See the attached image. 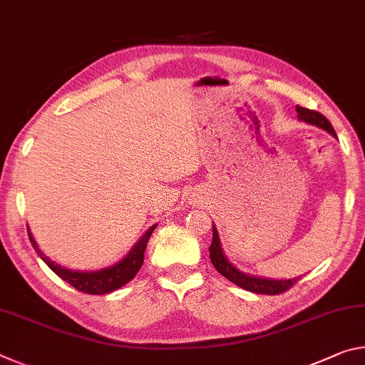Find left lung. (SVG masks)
<instances>
[{
    "mask_svg": "<svg viewBox=\"0 0 365 365\" xmlns=\"http://www.w3.org/2000/svg\"><path fill=\"white\" fill-rule=\"evenodd\" d=\"M296 113H298V117L301 120L312 123V125H317L324 130L330 132L333 137H336L335 130H333L331 123L324 114L317 113V110L307 109V108H301L296 106ZM209 257H211V262L220 275H224L227 280H230L235 285L242 287L243 289H248V292L252 293H259V294H282L288 292L296 282L299 279H293V280H267V279H259V277H251L246 275L243 272H240L238 269H235L233 265L227 261V257L224 256L220 248V242H219V235L215 227H212V243L209 246Z\"/></svg>",
    "mask_w": 365,
    "mask_h": 365,
    "instance_id": "obj_1",
    "label": "left lung"
}]
</instances>
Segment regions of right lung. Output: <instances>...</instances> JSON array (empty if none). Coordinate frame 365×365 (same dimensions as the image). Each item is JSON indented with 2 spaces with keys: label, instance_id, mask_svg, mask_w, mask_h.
Listing matches in <instances>:
<instances>
[{
  "label": "right lung",
  "instance_id": "add662e5",
  "mask_svg": "<svg viewBox=\"0 0 365 365\" xmlns=\"http://www.w3.org/2000/svg\"><path fill=\"white\" fill-rule=\"evenodd\" d=\"M154 228H156V225L151 227L150 230L141 237L140 242L135 245V248L128 252L123 261L113 265V267L103 269L98 272H73L69 269H63L61 265L49 261V259L38 250V246H36L30 230H29V238L35 251L38 252V256L46 262L48 267L51 269L58 277H61L64 282L69 283L71 287L86 294H106V293L114 292L117 288L123 287L125 283L130 282L135 275H137L141 264H143V256H145L148 240H150Z\"/></svg>",
  "mask_w": 365,
  "mask_h": 365
}]
</instances>
